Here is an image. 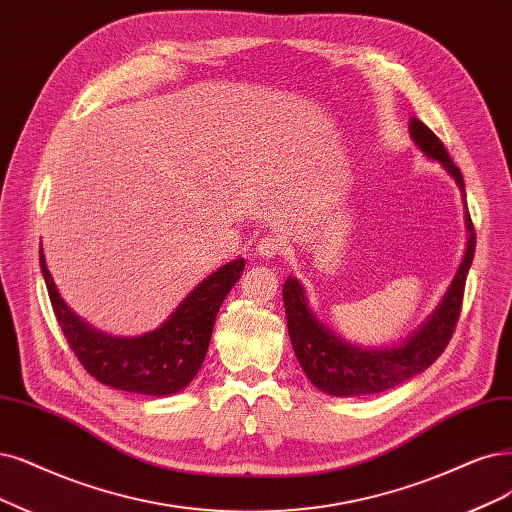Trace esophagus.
Returning a JSON list of instances; mask_svg holds the SVG:
<instances>
[{
    "mask_svg": "<svg viewBox=\"0 0 512 512\" xmlns=\"http://www.w3.org/2000/svg\"><path fill=\"white\" fill-rule=\"evenodd\" d=\"M282 251H285V242H282L280 236L276 234H268L259 238L257 242V255L263 257V259H274L276 255H280Z\"/></svg>",
    "mask_w": 512,
    "mask_h": 512,
    "instance_id": "obj_1",
    "label": "esophagus"
}]
</instances>
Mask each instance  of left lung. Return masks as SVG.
<instances>
[{"mask_svg": "<svg viewBox=\"0 0 512 512\" xmlns=\"http://www.w3.org/2000/svg\"><path fill=\"white\" fill-rule=\"evenodd\" d=\"M409 135L422 154L434 162H441L447 175L458 183L462 196L464 179L460 168L451 162L445 145L434 132L418 118L409 120ZM468 244L460 268L453 276L447 293L434 312L415 329L405 342L392 346L363 348L346 342L335 335L327 325L320 323L308 306V297L299 280L289 276L282 287L289 337L301 369L308 380L331 396H367L399 386L413 375L428 369L447 348L458 316L462 310V297L466 276L475 257V227L466 211Z\"/></svg>", "mask_w": 512, "mask_h": 512, "instance_id": "1", "label": "left lung"}]
</instances>
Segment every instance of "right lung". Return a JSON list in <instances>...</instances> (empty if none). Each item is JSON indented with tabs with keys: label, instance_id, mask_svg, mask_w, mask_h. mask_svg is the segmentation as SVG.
Returning <instances> with one entry per match:
<instances>
[{
	"label": "right lung",
	"instance_id": "add662e5",
	"mask_svg": "<svg viewBox=\"0 0 512 512\" xmlns=\"http://www.w3.org/2000/svg\"><path fill=\"white\" fill-rule=\"evenodd\" d=\"M40 266L56 320L84 369L109 388L147 396L183 390L200 371L225 295L238 282L244 259L225 263L189 293L164 323L143 335H109L88 325L59 295L40 246Z\"/></svg>",
	"mask_w": 512,
	"mask_h": 512
}]
</instances>
